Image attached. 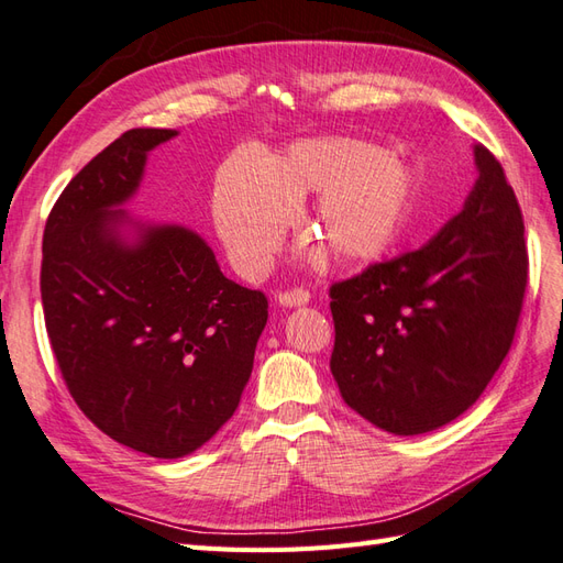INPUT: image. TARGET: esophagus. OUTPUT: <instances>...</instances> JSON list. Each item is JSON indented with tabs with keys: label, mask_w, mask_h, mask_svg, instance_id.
<instances>
[{
	"label": "esophagus",
	"mask_w": 563,
	"mask_h": 563,
	"mask_svg": "<svg viewBox=\"0 0 563 563\" xmlns=\"http://www.w3.org/2000/svg\"><path fill=\"white\" fill-rule=\"evenodd\" d=\"M308 298H310V294L303 289V286H294V289L279 291L282 306H303V303H308Z\"/></svg>",
	"instance_id": "1"
}]
</instances>
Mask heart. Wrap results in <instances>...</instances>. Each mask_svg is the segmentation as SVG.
Segmentation results:
<instances>
[{"label":"heart","mask_w":563,"mask_h":563,"mask_svg":"<svg viewBox=\"0 0 563 563\" xmlns=\"http://www.w3.org/2000/svg\"><path fill=\"white\" fill-rule=\"evenodd\" d=\"M320 195L308 217L334 262H368L405 233L411 170L395 154L356 140H303L265 161L235 154L214 187V221L233 267L255 277L291 221L298 199Z\"/></svg>","instance_id":"1"}]
</instances>
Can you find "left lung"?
<instances>
[{
  "instance_id": "left-lung-1",
  "label": "left lung",
  "mask_w": 563,
  "mask_h": 563,
  "mask_svg": "<svg viewBox=\"0 0 563 563\" xmlns=\"http://www.w3.org/2000/svg\"><path fill=\"white\" fill-rule=\"evenodd\" d=\"M479 178L439 235L330 286L332 376L378 429L417 435L477 402L504 364L528 286L520 205L489 148Z\"/></svg>"
}]
</instances>
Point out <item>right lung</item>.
I'll return each instance as SVG.
<instances>
[{
    "mask_svg": "<svg viewBox=\"0 0 563 563\" xmlns=\"http://www.w3.org/2000/svg\"><path fill=\"white\" fill-rule=\"evenodd\" d=\"M176 130L136 128L62 190L43 233L41 296L69 395L112 441L152 457L202 448L233 411L267 324V296L227 279L183 227H118L146 154Z\"/></svg>",
    "mask_w": 563,
    "mask_h": 563,
    "instance_id": "right-lung-1",
    "label": "right lung"
}]
</instances>
